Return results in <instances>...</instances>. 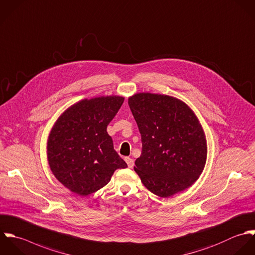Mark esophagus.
<instances>
[{
  "mask_svg": "<svg viewBox=\"0 0 255 255\" xmlns=\"http://www.w3.org/2000/svg\"><path fill=\"white\" fill-rule=\"evenodd\" d=\"M126 162L128 163V166L129 167V168H132L133 167V165H134V161H133V159L132 158H129V157H126Z\"/></svg>",
  "mask_w": 255,
  "mask_h": 255,
  "instance_id": "esophagus-1",
  "label": "esophagus"
}]
</instances>
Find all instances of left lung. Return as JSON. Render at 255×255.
<instances>
[{"label":"left lung","mask_w":255,"mask_h":255,"mask_svg":"<svg viewBox=\"0 0 255 255\" xmlns=\"http://www.w3.org/2000/svg\"><path fill=\"white\" fill-rule=\"evenodd\" d=\"M128 106L141 135V154L134 171L153 194L167 198L190 187L201 175L207 158L204 131L182 101L139 93Z\"/></svg>","instance_id":"left-lung-1"}]
</instances>
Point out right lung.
<instances>
[{
  "label": "right lung",
  "instance_id": "right-lung-1",
  "mask_svg": "<svg viewBox=\"0 0 255 255\" xmlns=\"http://www.w3.org/2000/svg\"><path fill=\"white\" fill-rule=\"evenodd\" d=\"M124 103L110 96L83 100L55 123L47 157L56 179L70 191L87 196L107 185L115 170L128 167L114 149L107 127Z\"/></svg>",
  "mask_w": 255,
  "mask_h": 255
}]
</instances>
